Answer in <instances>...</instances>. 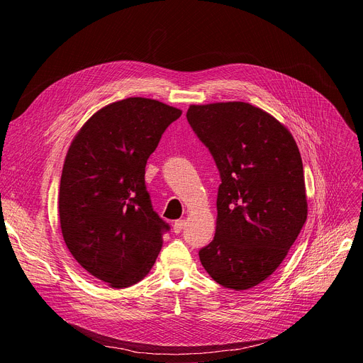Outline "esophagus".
I'll list each match as a JSON object with an SVG mask.
<instances>
[{"label":"esophagus","mask_w":363,"mask_h":363,"mask_svg":"<svg viewBox=\"0 0 363 363\" xmlns=\"http://www.w3.org/2000/svg\"><path fill=\"white\" fill-rule=\"evenodd\" d=\"M185 220H178V221H175V224H174V233L175 234H179L182 230H184V227H185Z\"/></svg>","instance_id":"34e87169"}]
</instances>
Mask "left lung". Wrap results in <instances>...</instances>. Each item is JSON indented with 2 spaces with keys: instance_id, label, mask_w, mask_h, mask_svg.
I'll list each match as a JSON object with an SVG mask.
<instances>
[{
  "instance_id": "8db88e82",
  "label": "left lung",
  "mask_w": 363,
  "mask_h": 363,
  "mask_svg": "<svg viewBox=\"0 0 363 363\" xmlns=\"http://www.w3.org/2000/svg\"><path fill=\"white\" fill-rule=\"evenodd\" d=\"M186 119L221 177L216 235L199 250L201 264L227 289H251L283 263L307 218L297 143L276 118L244 101L191 105Z\"/></svg>"
}]
</instances>
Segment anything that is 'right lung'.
<instances>
[{
  "label": "right lung",
  "mask_w": 363,
  "mask_h": 363,
  "mask_svg": "<svg viewBox=\"0 0 363 363\" xmlns=\"http://www.w3.org/2000/svg\"><path fill=\"white\" fill-rule=\"evenodd\" d=\"M182 111L128 97L97 111L74 136L63 165L59 217L76 262L113 289L140 281L169 225L153 211L145 167Z\"/></svg>",
  "instance_id": "add662e5"
}]
</instances>
